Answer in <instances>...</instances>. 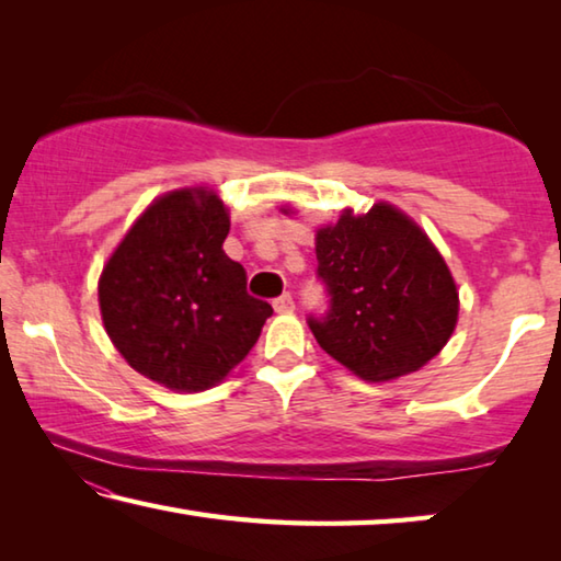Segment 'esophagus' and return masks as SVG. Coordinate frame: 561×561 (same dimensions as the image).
<instances>
[{
  "instance_id": "esophagus-1",
  "label": "esophagus",
  "mask_w": 561,
  "mask_h": 561,
  "mask_svg": "<svg viewBox=\"0 0 561 561\" xmlns=\"http://www.w3.org/2000/svg\"><path fill=\"white\" fill-rule=\"evenodd\" d=\"M274 309H277L279 314H287V311H291V309H294V297H291V291H284L282 297L274 299Z\"/></svg>"
}]
</instances>
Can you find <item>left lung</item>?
<instances>
[{
    "label": "left lung",
    "mask_w": 561,
    "mask_h": 561,
    "mask_svg": "<svg viewBox=\"0 0 561 561\" xmlns=\"http://www.w3.org/2000/svg\"><path fill=\"white\" fill-rule=\"evenodd\" d=\"M317 279L329 309L309 329L331 358L364 381L417 371L448 344L458 289L440 252L413 220L378 203L317 232Z\"/></svg>",
    "instance_id": "8db88e82"
}]
</instances>
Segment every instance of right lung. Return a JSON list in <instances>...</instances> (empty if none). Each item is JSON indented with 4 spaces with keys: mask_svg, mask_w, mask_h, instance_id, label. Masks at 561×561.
<instances>
[{
    "mask_svg": "<svg viewBox=\"0 0 561 561\" xmlns=\"http://www.w3.org/2000/svg\"><path fill=\"white\" fill-rule=\"evenodd\" d=\"M230 217L207 190H175L138 217L99 282L101 317L121 356L173 391H205L257 344L267 301L222 242Z\"/></svg>",
    "mask_w": 561,
    "mask_h": 561,
    "instance_id": "obj_1",
    "label": "right lung"
}]
</instances>
